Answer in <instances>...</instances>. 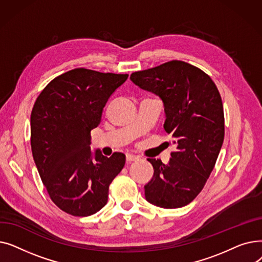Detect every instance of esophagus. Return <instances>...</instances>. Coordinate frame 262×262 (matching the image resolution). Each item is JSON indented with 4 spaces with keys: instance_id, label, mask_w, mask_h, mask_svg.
I'll list each match as a JSON object with an SVG mask.
<instances>
[{
    "instance_id": "esophagus-1",
    "label": "esophagus",
    "mask_w": 262,
    "mask_h": 262,
    "mask_svg": "<svg viewBox=\"0 0 262 262\" xmlns=\"http://www.w3.org/2000/svg\"><path fill=\"white\" fill-rule=\"evenodd\" d=\"M137 160H138V157H137V156L132 155V154L126 155V161L127 162H134V161H137Z\"/></svg>"
}]
</instances>
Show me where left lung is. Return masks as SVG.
<instances>
[{
	"label": "left lung",
	"instance_id": "8db88e82",
	"mask_svg": "<svg viewBox=\"0 0 262 262\" xmlns=\"http://www.w3.org/2000/svg\"><path fill=\"white\" fill-rule=\"evenodd\" d=\"M130 79L161 99L166 114L163 127L176 145L168 164L147 158L154 175L144 186L145 199L161 208H181L199 195L221 150V95L207 74L181 60L134 72Z\"/></svg>",
	"mask_w": 262,
	"mask_h": 262
}]
</instances>
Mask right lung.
I'll list each match as a JSON object with an SVG mask.
<instances>
[{
	"label": "right lung",
	"mask_w": 262,
	"mask_h": 262,
	"mask_svg": "<svg viewBox=\"0 0 262 262\" xmlns=\"http://www.w3.org/2000/svg\"><path fill=\"white\" fill-rule=\"evenodd\" d=\"M128 74L78 68L42 90L31 115L33 157L54 204L75 216H88L107 204L108 189L125 164V155L91 152V130L108 99Z\"/></svg>",
	"instance_id": "right-lung-1"
}]
</instances>
